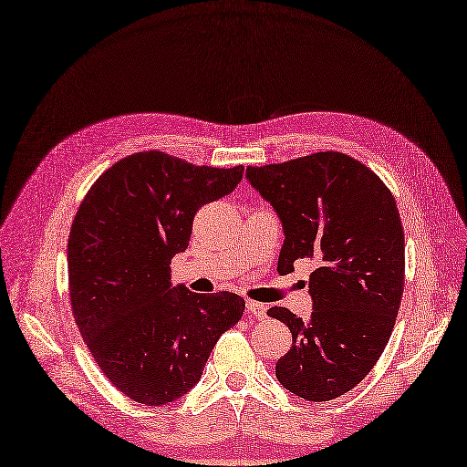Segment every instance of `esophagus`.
<instances>
[{"label": "esophagus", "mask_w": 467, "mask_h": 467, "mask_svg": "<svg viewBox=\"0 0 467 467\" xmlns=\"http://www.w3.org/2000/svg\"><path fill=\"white\" fill-rule=\"evenodd\" d=\"M246 313H249L251 317H256V319H265L266 306L263 303H256V301H246Z\"/></svg>", "instance_id": "obj_1"}]
</instances>
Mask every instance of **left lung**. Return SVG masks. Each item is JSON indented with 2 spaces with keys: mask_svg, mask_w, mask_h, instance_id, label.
Segmentation results:
<instances>
[{
  "mask_svg": "<svg viewBox=\"0 0 467 467\" xmlns=\"http://www.w3.org/2000/svg\"><path fill=\"white\" fill-rule=\"evenodd\" d=\"M246 181L283 224L279 273H291L296 259L317 265L309 319L269 309L293 335L276 379L306 401L339 398L373 369L400 311L405 244L398 204L379 176L341 152L251 166Z\"/></svg>",
  "mask_w": 467,
  "mask_h": 467,
  "instance_id": "1",
  "label": "left lung"
}]
</instances>
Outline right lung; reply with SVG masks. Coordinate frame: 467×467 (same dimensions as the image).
<instances>
[{"instance_id": "right-lung-1", "label": "right lung", "mask_w": 467, "mask_h": 467, "mask_svg": "<svg viewBox=\"0 0 467 467\" xmlns=\"http://www.w3.org/2000/svg\"><path fill=\"white\" fill-rule=\"evenodd\" d=\"M243 166H192L138 152L98 178L67 241L69 299L84 343L126 398L164 405L201 381L211 351L243 317L234 293L172 285L202 204L231 194Z\"/></svg>"}]
</instances>
